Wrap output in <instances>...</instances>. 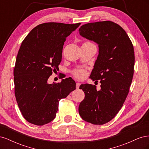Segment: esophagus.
Returning a JSON list of instances; mask_svg holds the SVG:
<instances>
[{"instance_id": "obj_1", "label": "esophagus", "mask_w": 149, "mask_h": 149, "mask_svg": "<svg viewBox=\"0 0 149 149\" xmlns=\"http://www.w3.org/2000/svg\"><path fill=\"white\" fill-rule=\"evenodd\" d=\"M81 85V83H79V82H76V89H79V86Z\"/></svg>"}]
</instances>
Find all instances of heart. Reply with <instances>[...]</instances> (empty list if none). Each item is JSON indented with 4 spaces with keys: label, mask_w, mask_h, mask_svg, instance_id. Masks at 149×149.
<instances>
[{
    "label": "heart",
    "mask_w": 149,
    "mask_h": 149,
    "mask_svg": "<svg viewBox=\"0 0 149 149\" xmlns=\"http://www.w3.org/2000/svg\"><path fill=\"white\" fill-rule=\"evenodd\" d=\"M74 74L75 75L76 77H77L78 78H83L86 75V71L84 70L81 69L78 70L74 72Z\"/></svg>",
    "instance_id": "b5f03b06"
}]
</instances>
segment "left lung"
I'll return each mask as SVG.
<instances>
[{"label": "left lung", "instance_id": "8db88e82", "mask_svg": "<svg viewBox=\"0 0 149 149\" xmlns=\"http://www.w3.org/2000/svg\"><path fill=\"white\" fill-rule=\"evenodd\" d=\"M79 31L98 45L99 54L89 78L101 83L100 91L95 85L80 86L85 97L79 113L88 123L102 125L114 118L127 96L134 74V47L125 30L111 21L84 24Z\"/></svg>", "mask_w": 149, "mask_h": 149}]
</instances>
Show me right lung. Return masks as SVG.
Here are the masks:
<instances>
[{
  "mask_svg": "<svg viewBox=\"0 0 149 149\" xmlns=\"http://www.w3.org/2000/svg\"><path fill=\"white\" fill-rule=\"evenodd\" d=\"M80 24H40L22 42L13 70L15 95L22 116L30 123H50L55 118L59 101L76 89L71 78L59 83L47 81L61 61L66 37Z\"/></svg>",
  "mask_w": 149,
  "mask_h": 149,
  "instance_id": "obj_1",
  "label": "right lung"
}]
</instances>
